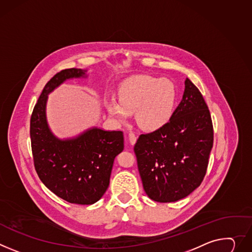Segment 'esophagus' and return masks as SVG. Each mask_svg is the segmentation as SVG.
<instances>
[{"label": "esophagus", "mask_w": 252, "mask_h": 252, "mask_svg": "<svg viewBox=\"0 0 252 252\" xmlns=\"http://www.w3.org/2000/svg\"><path fill=\"white\" fill-rule=\"evenodd\" d=\"M128 142L132 146L136 142V135L133 132H128Z\"/></svg>", "instance_id": "1"}]
</instances>
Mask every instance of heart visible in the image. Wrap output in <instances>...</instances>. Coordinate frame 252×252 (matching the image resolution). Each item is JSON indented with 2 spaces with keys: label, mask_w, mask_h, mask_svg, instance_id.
<instances>
[{
  "label": "heart",
  "mask_w": 252,
  "mask_h": 252,
  "mask_svg": "<svg viewBox=\"0 0 252 252\" xmlns=\"http://www.w3.org/2000/svg\"><path fill=\"white\" fill-rule=\"evenodd\" d=\"M176 97L175 85L169 79L139 75L124 81L119 88V100L106 99L105 108L109 117L121 124L134 112L142 128L156 130L169 122Z\"/></svg>",
  "instance_id": "heart-1"
}]
</instances>
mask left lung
I'll use <instances>...</instances> for the list:
<instances>
[{
    "instance_id": "8db88e82",
    "label": "left lung",
    "mask_w": 252,
    "mask_h": 252,
    "mask_svg": "<svg viewBox=\"0 0 252 252\" xmlns=\"http://www.w3.org/2000/svg\"><path fill=\"white\" fill-rule=\"evenodd\" d=\"M213 147V126L199 89L185 80L182 100L164 126L141 134L133 151L144 190L154 201L176 202L202 183Z\"/></svg>"
}]
</instances>
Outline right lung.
Masks as SVG:
<instances>
[{
	"label": "right lung",
	"mask_w": 252,
	"mask_h": 252,
	"mask_svg": "<svg viewBox=\"0 0 252 252\" xmlns=\"http://www.w3.org/2000/svg\"><path fill=\"white\" fill-rule=\"evenodd\" d=\"M87 70L70 68L45 85L33 109L30 136L34 165L43 184L61 199L79 205L97 202L109 185L116 157L124 151V133L89 127L76 136L60 139L49 127L48 95L66 80L86 78Z\"/></svg>",
	"instance_id": "1"
}]
</instances>
